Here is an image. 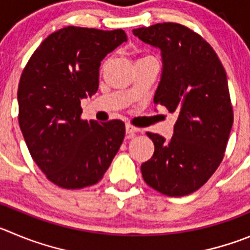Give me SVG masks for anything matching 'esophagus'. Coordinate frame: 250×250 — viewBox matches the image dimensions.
Wrapping results in <instances>:
<instances>
[{"instance_id":"34e87169","label":"esophagus","mask_w":250,"mask_h":250,"mask_svg":"<svg viewBox=\"0 0 250 250\" xmlns=\"http://www.w3.org/2000/svg\"><path fill=\"white\" fill-rule=\"evenodd\" d=\"M141 132V129L132 125H125V133H127V138H133L136 133Z\"/></svg>"}]
</instances>
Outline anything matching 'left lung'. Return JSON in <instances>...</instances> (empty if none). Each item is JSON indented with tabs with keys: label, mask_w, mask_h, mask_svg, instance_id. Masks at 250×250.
<instances>
[{
	"label": "left lung",
	"mask_w": 250,
	"mask_h": 250,
	"mask_svg": "<svg viewBox=\"0 0 250 250\" xmlns=\"http://www.w3.org/2000/svg\"><path fill=\"white\" fill-rule=\"evenodd\" d=\"M133 34L162 51L154 104L178 114L170 141L146 133L154 154L142 164V175L164 195H190L220 167L229 138L233 109L226 70L213 48L179 23L137 28Z\"/></svg>",
	"instance_id": "left-lung-1"
}]
</instances>
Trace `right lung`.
<instances>
[{
  "mask_svg": "<svg viewBox=\"0 0 250 250\" xmlns=\"http://www.w3.org/2000/svg\"><path fill=\"white\" fill-rule=\"evenodd\" d=\"M123 42L122 29L65 27L42 42L23 70L21 130L36 164L60 188L99 183L122 144V121L81 120L80 104L96 93L101 62Z\"/></svg>",
  "mask_w": 250,
  "mask_h": 250,
  "instance_id": "right-lung-1",
  "label": "right lung"
}]
</instances>
